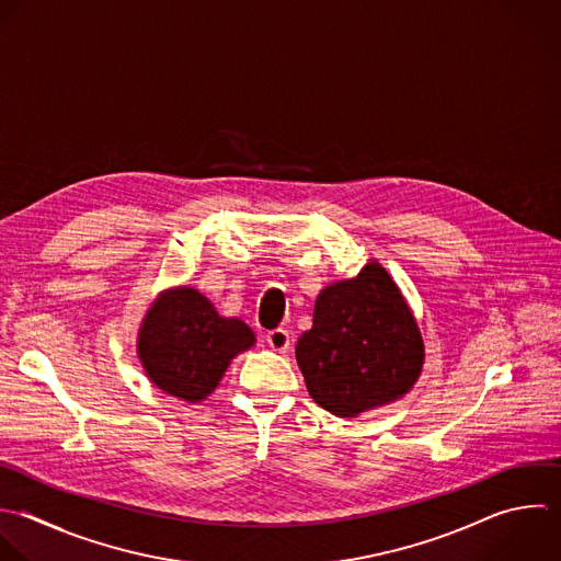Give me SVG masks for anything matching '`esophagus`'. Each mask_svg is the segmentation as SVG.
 <instances>
[{"instance_id": "esophagus-1", "label": "esophagus", "mask_w": 561, "mask_h": 561, "mask_svg": "<svg viewBox=\"0 0 561 561\" xmlns=\"http://www.w3.org/2000/svg\"><path fill=\"white\" fill-rule=\"evenodd\" d=\"M265 340H267V344H270L274 351H278V353H285V351L289 348V344H291V335H289L287 329H274V331H270V333L265 335Z\"/></svg>"}]
</instances>
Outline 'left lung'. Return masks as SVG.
Listing matches in <instances>:
<instances>
[{"mask_svg": "<svg viewBox=\"0 0 561 561\" xmlns=\"http://www.w3.org/2000/svg\"><path fill=\"white\" fill-rule=\"evenodd\" d=\"M296 362L311 399L346 419L408 394L421 377L425 346L401 289L370 259L357 276L318 294Z\"/></svg>", "mask_w": 561, "mask_h": 561, "instance_id": "1", "label": "left lung"}]
</instances>
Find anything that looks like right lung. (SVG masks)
<instances>
[{"instance_id":"right-lung-1","label":"right lung","mask_w":561,"mask_h":561,"mask_svg":"<svg viewBox=\"0 0 561 561\" xmlns=\"http://www.w3.org/2000/svg\"><path fill=\"white\" fill-rule=\"evenodd\" d=\"M254 344V331L243 320L219 316L199 289L180 285L151 302L136 351L156 388L199 403L215 392L230 362Z\"/></svg>"}]
</instances>
